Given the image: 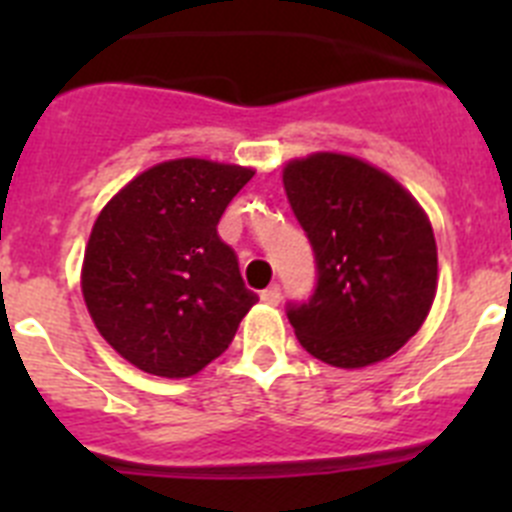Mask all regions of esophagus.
I'll return each mask as SVG.
<instances>
[{"label":"esophagus","instance_id":"esophagus-1","mask_svg":"<svg viewBox=\"0 0 512 512\" xmlns=\"http://www.w3.org/2000/svg\"><path fill=\"white\" fill-rule=\"evenodd\" d=\"M279 300H282V289H279V284H271V287H266L264 292H261V302H266V305H279Z\"/></svg>","mask_w":512,"mask_h":512}]
</instances>
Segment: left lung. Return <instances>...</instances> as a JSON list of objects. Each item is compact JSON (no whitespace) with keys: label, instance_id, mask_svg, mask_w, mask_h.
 <instances>
[{"label":"left lung","instance_id":"obj_1","mask_svg":"<svg viewBox=\"0 0 512 512\" xmlns=\"http://www.w3.org/2000/svg\"><path fill=\"white\" fill-rule=\"evenodd\" d=\"M282 179L318 269L310 300L287 305L297 341L341 369L400 351L436 297V238L423 207L390 174L343 153L295 158Z\"/></svg>","mask_w":512,"mask_h":512}]
</instances>
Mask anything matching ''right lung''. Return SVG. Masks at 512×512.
<instances>
[{
    "mask_svg": "<svg viewBox=\"0 0 512 512\" xmlns=\"http://www.w3.org/2000/svg\"><path fill=\"white\" fill-rule=\"evenodd\" d=\"M253 169L176 158L138 174L99 212L81 292L102 338L156 377H192L223 354L259 297L217 223Z\"/></svg>",
    "mask_w": 512,
    "mask_h": 512,
    "instance_id": "add662e5",
    "label": "right lung"
}]
</instances>
